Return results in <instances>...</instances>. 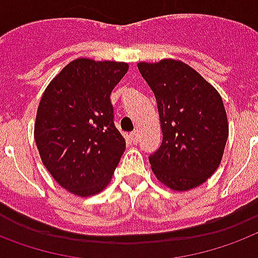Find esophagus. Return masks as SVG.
<instances>
[{"label": "esophagus", "instance_id": "obj_1", "mask_svg": "<svg viewBox=\"0 0 258 258\" xmlns=\"http://www.w3.org/2000/svg\"><path fill=\"white\" fill-rule=\"evenodd\" d=\"M130 139H131V141H133L134 144H138L139 134H138V133H137V131H134V133H131V134H130Z\"/></svg>", "mask_w": 258, "mask_h": 258}]
</instances>
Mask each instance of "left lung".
Instances as JSON below:
<instances>
[{"instance_id": "left-lung-1", "label": "left lung", "mask_w": 258, "mask_h": 258, "mask_svg": "<svg viewBox=\"0 0 258 258\" xmlns=\"http://www.w3.org/2000/svg\"><path fill=\"white\" fill-rule=\"evenodd\" d=\"M157 101L163 142L149 161L172 190H190L216 171L228 138L223 100L197 71L176 60L139 62Z\"/></svg>"}]
</instances>
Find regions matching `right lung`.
<instances>
[{"label": "right lung", "instance_id": "obj_1", "mask_svg": "<svg viewBox=\"0 0 258 258\" xmlns=\"http://www.w3.org/2000/svg\"><path fill=\"white\" fill-rule=\"evenodd\" d=\"M127 71L125 62L78 58L42 95L34 131L42 163L76 196L100 192L125 150L110 93Z\"/></svg>", "mask_w": 258, "mask_h": 258}]
</instances>
